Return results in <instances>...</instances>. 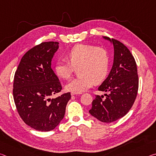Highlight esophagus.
Here are the masks:
<instances>
[{"label":"esophagus","mask_w":156,"mask_h":156,"mask_svg":"<svg viewBox=\"0 0 156 156\" xmlns=\"http://www.w3.org/2000/svg\"><path fill=\"white\" fill-rule=\"evenodd\" d=\"M81 93H78V92H74V91H72V93H71V95L72 96H73V95H77V94H80Z\"/></svg>","instance_id":"1"}]
</instances>
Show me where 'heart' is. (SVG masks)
Wrapping results in <instances>:
<instances>
[{"mask_svg": "<svg viewBox=\"0 0 156 156\" xmlns=\"http://www.w3.org/2000/svg\"><path fill=\"white\" fill-rule=\"evenodd\" d=\"M66 58L68 61H57L54 70L59 78L67 80L72 77L75 69L78 68V77L66 85L68 91L81 93L94 83H102L109 73L110 54L105 47L78 44L67 53Z\"/></svg>", "mask_w": 156, "mask_h": 156, "instance_id": "b5f03b06", "label": "heart"}]
</instances>
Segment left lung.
<instances>
[{"instance_id": "8db88e82", "label": "left lung", "mask_w": 156, "mask_h": 156, "mask_svg": "<svg viewBox=\"0 0 156 156\" xmlns=\"http://www.w3.org/2000/svg\"><path fill=\"white\" fill-rule=\"evenodd\" d=\"M112 42L114 60L108 77L98 87L107 94L96 95L89 110L91 115L103 122H112L125 116L135 102L138 90V75L135 58L125 44L116 39Z\"/></svg>"}]
</instances>
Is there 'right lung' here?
<instances>
[{
	"mask_svg": "<svg viewBox=\"0 0 156 156\" xmlns=\"http://www.w3.org/2000/svg\"><path fill=\"white\" fill-rule=\"evenodd\" d=\"M58 44L43 42L32 47L21 58L14 75L13 96L18 114L25 124L41 131H51L58 125L71 98L70 92L50 98L62 90L51 68Z\"/></svg>",
	"mask_w": 156,
	"mask_h": 156,
	"instance_id": "add662e5",
	"label": "right lung"
}]
</instances>
